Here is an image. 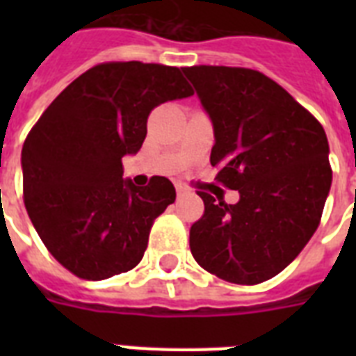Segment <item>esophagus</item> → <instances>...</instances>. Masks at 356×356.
I'll return each mask as SVG.
<instances>
[{"mask_svg": "<svg viewBox=\"0 0 356 356\" xmlns=\"http://www.w3.org/2000/svg\"><path fill=\"white\" fill-rule=\"evenodd\" d=\"M175 192H177L179 197H181V195H186V188H183V186H175Z\"/></svg>", "mask_w": 356, "mask_h": 356, "instance_id": "34e87169", "label": "esophagus"}]
</instances>
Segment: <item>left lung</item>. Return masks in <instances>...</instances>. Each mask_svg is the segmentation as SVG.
<instances>
[{"mask_svg":"<svg viewBox=\"0 0 356 356\" xmlns=\"http://www.w3.org/2000/svg\"><path fill=\"white\" fill-rule=\"evenodd\" d=\"M183 74L212 122L218 181L240 194L227 205L197 192L205 214L190 229V251L223 281L259 284L284 270L320 225L332 181L327 134L260 72L192 66Z\"/></svg>","mask_w":356,"mask_h":356,"instance_id":"left-lung-1","label":"left lung"}]
</instances>
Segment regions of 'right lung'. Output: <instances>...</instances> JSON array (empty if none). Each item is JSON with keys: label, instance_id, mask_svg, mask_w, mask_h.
Instances as JSON below:
<instances>
[{"label": "right lung", "instance_id": "add662e5", "mask_svg": "<svg viewBox=\"0 0 356 356\" xmlns=\"http://www.w3.org/2000/svg\"><path fill=\"white\" fill-rule=\"evenodd\" d=\"M194 94L181 70L97 64L58 94L22 147L24 201L49 253L74 275L102 281L138 264L156 216L175 201L170 179L136 186V155L156 105Z\"/></svg>", "mask_w": 356, "mask_h": 356}]
</instances>
